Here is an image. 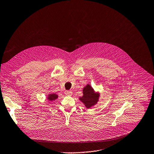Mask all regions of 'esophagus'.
<instances>
[{
	"label": "esophagus",
	"instance_id": "34e87169",
	"mask_svg": "<svg viewBox=\"0 0 154 154\" xmlns=\"http://www.w3.org/2000/svg\"><path fill=\"white\" fill-rule=\"evenodd\" d=\"M65 94L67 95V96H72V92L71 91L67 90V91H65Z\"/></svg>",
	"mask_w": 154,
	"mask_h": 154
}]
</instances>
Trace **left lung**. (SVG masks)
I'll return each instance as SVG.
<instances>
[{"mask_svg":"<svg viewBox=\"0 0 154 154\" xmlns=\"http://www.w3.org/2000/svg\"><path fill=\"white\" fill-rule=\"evenodd\" d=\"M82 93L83 96L79 97V100L85 105L86 108H90L97 103L100 94L96 93L90 85L87 84L84 87Z\"/></svg>","mask_w":154,"mask_h":154,"instance_id":"obj_1","label":"left lung"}]
</instances>
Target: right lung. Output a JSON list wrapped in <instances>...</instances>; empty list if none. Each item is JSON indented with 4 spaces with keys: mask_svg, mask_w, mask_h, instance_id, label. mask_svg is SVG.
Returning a JSON list of instances; mask_svg holds the SVG:
<instances>
[{
    "mask_svg": "<svg viewBox=\"0 0 154 154\" xmlns=\"http://www.w3.org/2000/svg\"><path fill=\"white\" fill-rule=\"evenodd\" d=\"M58 96L55 93H51L49 94L48 96V100L49 101H52V100H55V99H57L58 98Z\"/></svg>",
    "mask_w": 154,
    "mask_h": 154,
    "instance_id": "obj_1",
    "label": "right lung"
}]
</instances>
